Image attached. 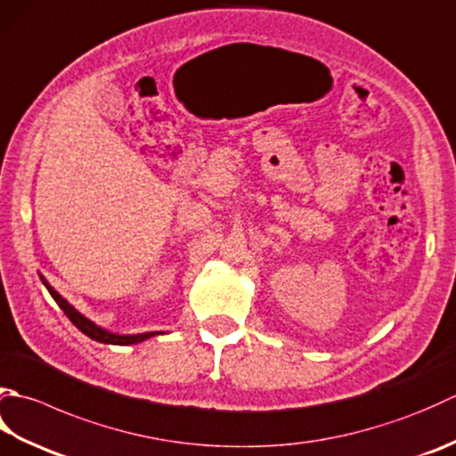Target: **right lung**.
Instances as JSON below:
<instances>
[{"label":"right lung","instance_id":"right-lung-1","mask_svg":"<svg viewBox=\"0 0 456 456\" xmlns=\"http://www.w3.org/2000/svg\"><path fill=\"white\" fill-rule=\"evenodd\" d=\"M45 287L49 289L51 297L55 298L57 305L61 306V310L65 312V314L69 316L70 322H73L80 332L86 334L88 338H93V340L96 342H102V344H116V346H128V344H138V342H144L148 340L150 336H154L158 332H148V334H136V336H118V334H112V332H106V330L98 328L94 322H91V320L85 318L80 312H77L73 306L69 305V302L65 298H61V294L53 290L47 282H45Z\"/></svg>","mask_w":456,"mask_h":456}]
</instances>
